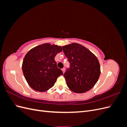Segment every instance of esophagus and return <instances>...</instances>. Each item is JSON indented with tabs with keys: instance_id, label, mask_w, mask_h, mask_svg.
Here are the masks:
<instances>
[{
	"instance_id": "obj_1",
	"label": "esophagus",
	"mask_w": 127,
	"mask_h": 127,
	"mask_svg": "<svg viewBox=\"0 0 127 127\" xmlns=\"http://www.w3.org/2000/svg\"><path fill=\"white\" fill-rule=\"evenodd\" d=\"M62 70H63V73H64V71H65V69H64V68H63L62 69Z\"/></svg>"
}]
</instances>
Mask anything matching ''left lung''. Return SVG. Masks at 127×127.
<instances>
[{
  "mask_svg": "<svg viewBox=\"0 0 127 127\" xmlns=\"http://www.w3.org/2000/svg\"><path fill=\"white\" fill-rule=\"evenodd\" d=\"M63 48L70 63L69 68L64 74L67 86L76 93L90 90L97 83L101 74L97 57L78 43L64 45Z\"/></svg>",
  "mask_w": 127,
  "mask_h": 127,
  "instance_id": "1",
  "label": "left lung"
}]
</instances>
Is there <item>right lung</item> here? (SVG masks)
<instances>
[{
	"mask_svg": "<svg viewBox=\"0 0 127 127\" xmlns=\"http://www.w3.org/2000/svg\"><path fill=\"white\" fill-rule=\"evenodd\" d=\"M63 51L61 46L44 43L31 49L23 61L22 70L30 87L38 92H45L55 85L63 74L57 67L55 57Z\"/></svg>",
	"mask_w": 127,
	"mask_h": 127,
	"instance_id": "right-lung-1",
	"label": "right lung"
}]
</instances>
